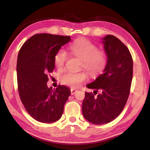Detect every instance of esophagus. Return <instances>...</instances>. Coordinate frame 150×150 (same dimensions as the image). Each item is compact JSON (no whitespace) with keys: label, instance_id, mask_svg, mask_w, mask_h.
Returning a JSON list of instances; mask_svg holds the SVG:
<instances>
[{"label":"esophagus","instance_id":"34e87169","mask_svg":"<svg viewBox=\"0 0 150 150\" xmlns=\"http://www.w3.org/2000/svg\"><path fill=\"white\" fill-rule=\"evenodd\" d=\"M77 92V90L76 89H71V95H74L75 93H76Z\"/></svg>","mask_w":150,"mask_h":150}]
</instances>
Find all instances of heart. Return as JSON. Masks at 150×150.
Masks as SVG:
<instances>
[{
  "label": "heart",
  "instance_id": "b5f03b06",
  "mask_svg": "<svg viewBox=\"0 0 150 150\" xmlns=\"http://www.w3.org/2000/svg\"><path fill=\"white\" fill-rule=\"evenodd\" d=\"M69 51L73 55L82 60V66L91 75L100 73L106 64L105 54L98 52L97 47L90 41L86 39L78 40L69 47ZM66 54L60 51L55 56V64L57 68H61L66 60ZM87 75L84 72L67 71L61 76L60 81L64 84L72 87H77L82 82L86 80Z\"/></svg>",
  "mask_w": 150,
  "mask_h": 150
}]
</instances>
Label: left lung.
Returning <instances> with one entry per match:
<instances>
[{
    "instance_id": "1",
    "label": "left lung",
    "mask_w": 150,
    "mask_h": 150,
    "mask_svg": "<svg viewBox=\"0 0 150 150\" xmlns=\"http://www.w3.org/2000/svg\"><path fill=\"white\" fill-rule=\"evenodd\" d=\"M101 42L107 57L103 73L86 85L93 93H100L95 97L85 93L82 111L88 122L94 124H107L122 112L129 94L133 77V59L129 50L113 35L102 38Z\"/></svg>"
}]
</instances>
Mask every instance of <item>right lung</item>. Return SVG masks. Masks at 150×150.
Instances as JSON below:
<instances>
[{
    "instance_id": "add662e5",
    "label": "right lung",
    "mask_w": 150,
    "mask_h": 150,
    "mask_svg": "<svg viewBox=\"0 0 150 150\" xmlns=\"http://www.w3.org/2000/svg\"><path fill=\"white\" fill-rule=\"evenodd\" d=\"M70 40V36L36 34L19 50L17 63L19 95L28 113L39 122L52 123L60 119L71 95L66 86L56 89L47 86V76L55 69L56 55Z\"/></svg>"
}]
</instances>
